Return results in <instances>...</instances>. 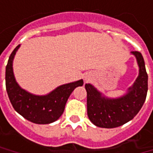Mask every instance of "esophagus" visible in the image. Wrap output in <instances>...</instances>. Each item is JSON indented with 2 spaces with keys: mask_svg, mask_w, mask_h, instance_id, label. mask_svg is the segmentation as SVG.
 Returning a JSON list of instances; mask_svg holds the SVG:
<instances>
[{
  "mask_svg": "<svg viewBox=\"0 0 153 153\" xmlns=\"http://www.w3.org/2000/svg\"><path fill=\"white\" fill-rule=\"evenodd\" d=\"M92 78V76H91V74H85V81H89Z\"/></svg>",
  "mask_w": 153,
  "mask_h": 153,
  "instance_id": "obj_1",
  "label": "esophagus"
}]
</instances>
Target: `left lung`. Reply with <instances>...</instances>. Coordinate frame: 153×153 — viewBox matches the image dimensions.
<instances>
[{"label":"left lung","mask_w":153,"mask_h":153,"mask_svg":"<svg viewBox=\"0 0 153 153\" xmlns=\"http://www.w3.org/2000/svg\"><path fill=\"white\" fill-rule=\"evenodd\" d=\"M139 66V75L124 95L116 98L107 97L91 84H85L87 114L93 124L112 129L121 126L134 119L145 102L148 76L145 62L139 51H131Z\"/></svg>","instance_id":"left-lung-1"}]
</instances>
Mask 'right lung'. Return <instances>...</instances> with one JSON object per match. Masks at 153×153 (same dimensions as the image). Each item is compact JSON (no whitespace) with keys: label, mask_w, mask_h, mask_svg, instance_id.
<instances>
[{"label":"right lung","mask_w":153,"mask_h":153,"mask_svg":"<svg viewBox=\"0 0 153 153\" xmlns=\"http://www.w3.org/2000/svg\"><path fill=\"white\" fill-rule=\"evenodd\" d=\"M19 45L9 56L6 67V88L9 100L16 112L24 119L38 124L53 123L63 113L67 101L73 91L78 86H82L84 81H77L62 85L50 93L38 96L24 90L19 86L14 77V56L18 51Z\"/></svg>","instance_id":"obj_1"}]
</instances>
